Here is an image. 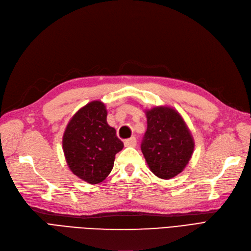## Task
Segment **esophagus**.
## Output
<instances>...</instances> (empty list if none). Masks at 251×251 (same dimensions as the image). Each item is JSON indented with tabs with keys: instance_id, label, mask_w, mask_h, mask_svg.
Listing matches in <instances>:
<instances>
[{
	"instance_id": "obj_1",
	"label": "esophagus",
	"mask_w": 251,
	"mask_h": 251,
	"mask_svg": "<svg viewBox=\"0 0 251 251\" xmlns=\"http://www.w3.org/2000/svg\"><path fill=\"white\" fill-rule=\"evenodd\" d=\"M137 145V140L135 137L126 139L125 141V146L126 147H135Z\"/></svg>"
}]
</instances>
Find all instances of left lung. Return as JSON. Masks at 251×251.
Listing matches in <instances>:
<instances>
[{"label":"left lung","instance_id":"1","mask_svg":"<svg viewBox=\"0 0 251 251\" xmlns=\"http://www.w3.org/2000/svg\"><path fill=\"white\" fill-rule=\"evenodd\" d=\"M147 131L141 144L146 163L155 176L171 179L181 173L193 155L195 141L177 110L158 106L145 110Z\"/></svg>","mask_w":251,"mask_h":251}]
</instances>
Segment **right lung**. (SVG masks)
<instances>
[{
  "instance_id": "obj_1",
  "label": "right lung",
  "mask_w": 251,
  "mask_h": 251,
  "mask_svg": "<svg viewBox=\"0 0 251 251\" xmlns=\"http://www.w3.org/2000/svg\"><path fill=\"white\" fill-rule=\"evenodd\" d=\"M124 148L115 128L107 124L101 101L88 103L74 114L63 136V150L70 170L89 184L102 182Z\"/></svg>"
}]
</instances>
